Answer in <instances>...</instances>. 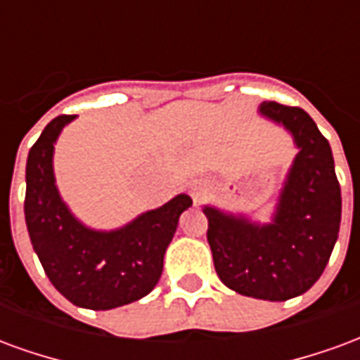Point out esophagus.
<instances>
[{"label": "esophagus", "instance_id": "1", "mask_svg": "<svg viewBox=\"0 0 360 360\" xmlns=\"http://www.w3.org/2000/svg\"><path fill=\"white\" fill-rule=\"evenodd\" d=\"M188 193L193 196L195 204H202L206 200V196L210 195V185L204 183V181H195L191 187H188Z\"/></svg>", "mask_w": 360, "mask_h": 360}]
</instances>
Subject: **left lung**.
I'll list each match as a JSON object with an SVG mask.
<instances>
[{
  "instance_id": "obj_1",
  "label": "left lung",
  "mask_w": 360,
  "mask_h": 360,
  "mask_svg": "<svg viewBox=\"0 0 360 360\" xmlns=\"http://www.w3.org/2000/svg\"><path fill=\"white\" fill-rule=\"evenodd\" d=\"M260 115L293 136L289 167L270 224L204 206L214 268L229 289L262 301L299 297L322 276L341 221V188L330 142L301 108L260 103Z\"/></svg>"
}]
</instances>
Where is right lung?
I'll return each instance as SVG.
<instances>
[{"instance_id":"right-lung-1","label":"right lung","mask_w":360,"mask_h":360,"mask_svg":"<svg viewBox=\"0 0 360 360\" xmlns=\"http://www.w3.org/2000/svg\"><path fill=\"white\" fill-rule=\"evenodd\" d=\"M75 117L53 119L28 152L27 229L46 276L67 301L82 309H117L156 287L165 249L193 200L177 195L111 231L84 226L63 202L53 175V144Z\"/></svg>"}]
</instances>
